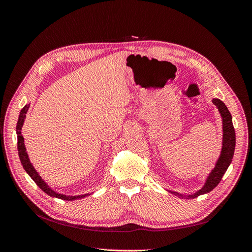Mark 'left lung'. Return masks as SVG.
Wrapping results in <instances>:
<instances>
[{"instance_id": "8db88e82", "label": "left lung", "mask_w": 252, "mask_h": 252, "mask_svg": "<svg viewBox=\"0 0 252 252\" xmlns=\"http://www.w3.org/2000/svg\"><path fill=\"white\" fill-rule=\"evenodd\" d=\"M212 103L217 106L219 109V112L222 118L223 123V141H222V150H220V157L216 163L215 168H213L210 173L207 175V178L205 180L204 186L197 190V191L191 193V194H181L179 192H174L170 190V193L174 194L175 196L179 197H185V199H194V197L208 193L212 189H215L219 183L222 180L223 175L225 174L228 167L231 164L234 148H235V131L232 124V117L226 107V105L219 100V98H213Z\"/></svg>"}]
</instances>
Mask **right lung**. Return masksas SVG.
I'll return each mask as SVG.
<instances>
[{
    "label": "right lung",
    "mask_w": 252,
    "mask_h": 252,
    "mask_svg": "<svg viewBox=\"0 0 252 252\" xmlns=\"http://www.w3.org/2000/svg\"><path fill=\"white\" fill-rule=\"evenodd\" d=\"M29 105L30 104H26L24 107H23V109L20 112L19 120H18V123H17L18 152H19L20 161L23 165V168L25 169V171L28 173L29 177L34 181L35 184L39 186L45 193H47L48 195H50L52 197H57V199H61V200H64V201H74V200H78V199H83V197H85L87 195H90V193L81 194V195H66V194H63V193H59L58 191H56V190L51 189V187H49L47 183L42 179V177L39 174V172L35 170L33 165L32 164V162H30V159H29L28 154L26 151L25 144H24V138H23V135H22V127H23V124H24V122H25L26 113L28 111Z\"/></svg>",
    "instance_id": "add662e5"
}]
</instances>
